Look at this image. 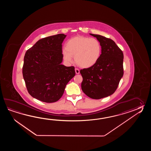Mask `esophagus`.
<instances>
[{
	"instance_id": "34e87169",
	"label": "esophagus",
	"mask_w": 151,
	"mask_h": 151,
	"mask_svg": "<svg viewBox=\"0 0 151 151\" xmlns=\"http://www.w3.org/2000/svg\"><path fill=\"white\" fill-rule=\"evenodd\" d=\"M75 72H76V74H78L80 73V70L78 68H75Z\"/></svg>"
}]
</instances>
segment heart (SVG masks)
I'll list each match as a JSON object with an SVG mask.
<instances>
[{
	"instance_id": "b5f03b06",
	"label": "heart",
	"mask_w": 151,
	"mask_h": 151,
	"mask_svg": "<svg viewBox=\"0 0 151 151\" xmlns=\"http://www.w3.org/2000/svg\"><path fill=\"white\" fill-rule=\"evenodd\" d=\"M101 53V46L95 38L83 36H76L69 39L63 51V57L65 61L71 63L73 57L81 68H90L99 60Z\"/></svg>"
}]
</instances>
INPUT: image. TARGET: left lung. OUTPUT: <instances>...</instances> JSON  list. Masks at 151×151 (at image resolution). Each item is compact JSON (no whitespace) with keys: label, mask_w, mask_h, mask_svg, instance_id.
Here are the masks:
<instances>
[{"label":"left lung","mask_w":151,"mask_h":151,"mask_svg":"<svg viewBox=\"0 0 151 151\" xmlns=\"http://www.w3.org/2000/svg\"><path fill=\"white\" fill-rule=\"evenodd\" d=\"M101 46L99 60L91 68L81 70V89L86 96L100 99L114 93L124 74L122 51L111 39L90 33Z\"/></svg>","instance_id":"left-lung-1"}]
</instances>
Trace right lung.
<instances>
[{
  "mask_svg": "<svg viewBox=\"0 0 151 151\" xmlns=\"http://www.w3.org/2000/svg\"><path fill=\"white\" fill-rule=\"evenodd\" d=\"M66 35L58 34L38 40L26 52L23 75L29 94L45 103L60 99L74 77V66L61 64L62 43Z\"/></svg>",
  "mask_w": 151,
  "mask_h": 151,
  "instance_id": "add662e5",
  "label": "right lung"
}]
</instances>
